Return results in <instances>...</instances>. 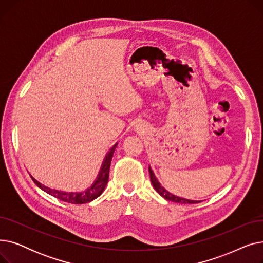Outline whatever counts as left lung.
Wrapping results in <instances>:
<instances>
[{
    "mask_svg": "<svg viewBox=\"0 0 263 263\" xmlns=\"http://www.w3.org/2000/svg\"><path fill=\"white\" fill-rule=\"evenodd\" d=\"M149 174H150V181L151 183H153L155 190L159 193V194L167 200H171V201H174V202H179V203H198L200 201L198 200H190V199H185V198H181V197H178V196H175L173 194H171V193L168 191L165 190L161 184L160 182L157 180V178L153 172V170L150 168L149 166Z\"/></svg>",
    "mask_w": 263,
    "mask_h": 263,
    "instance_id": "left-lung-1",
    "label": "left lung"
}]
</instances>
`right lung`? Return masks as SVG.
Returning a JSON list of instances; mask_svg holds the SVG:
<instances>
[{"mask_svg": "<svg viewBox=\"0 0 263 263\" xmlns=\"http://www.w3.org/2000/svg\"><path fill=\"white\" fill-rule=\"evenodd\" d=\"M116 147H117V144H115L112 148H110V150L108 151L104 161H103L98 178H97V180L93 182V184L84 192L65 193V192H61V191H57V190H52V189H49L41 183H39L38 181H36L33 177H32V179L38 187H40L41 190L48 193V194L52 195L53 197L58 198L60 200H63L65 202H69V203H73V204H82V203L89 202V201L96 199L97 197H99L101 195V193L103 192V190L105 189V185L108 180L110 162H112V158H113Z\"/></svg>", "mask_w": 263, "mask_h": 263, "instance_id": "right-lung-1", "label": "right lung"}]
</instances>
